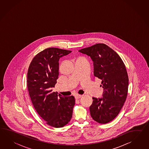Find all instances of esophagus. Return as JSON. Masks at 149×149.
I'll return each mask as SVG.
<instances>
[{
	"mask_svg": "<svg viewBox=\"0 0 149 149\" xmlns=\"http://www.w3.org/2000/svg\"><path fill=\"white\" fill-rule=\"evenodd\" d=\"M82 96V95H77L75 96V97L76 99H79V98H81Z\"/></svg>",
	"mask_w": 149,
	"mask_h": 149,
	"instance_id": "obj_1",
	"label": "esophagus"
}]
</instances>
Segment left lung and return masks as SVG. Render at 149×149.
<instances>
[{
    "label": "left lung",
    "mask_w": 149,
    "mask_h": 149,
    "mask_svg": "<svg viewBox=\"0 0 149 149\" xmlns=\"http://www.w3.org/2000/svg\"><path fill=\"white\" fill-rule=\"evenodd\" d=\"M79 52L91 57L94 76L102 80L100 86L103 88L102 97H93L91 116L99 123H108L118 115L127 98L129 79L125 66L118 54L105 44Z\"/></svg>",
    "instance_id": "1"
}]
</instances>
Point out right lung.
I'll use <instances>...</instances> for the list:
<instances>
[{
    "label": "right lung",
    "mask_w": 149,
    "mask_h": 149,
    "mask_svg": "<svg viewBox=\"0 0 149 149\" xmlns=\"http://www.w3.org/2000/svg\"><path fill=\"white\" fill-rule=\"evenodd\" d=\"M72 51L48 48L34 57L27 73V85L36 112L48 125L61 127L68 123L73 115L75 100L53 92L58 76L60 58Z\"/></svg>",
    "instance_id": "add662e5"
}]
</instances>
